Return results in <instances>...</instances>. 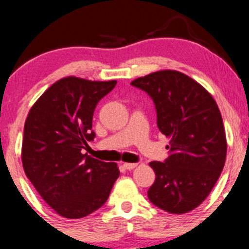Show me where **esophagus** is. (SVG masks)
<instances>
[{"mask_svg": "<svg viewBox=\"0 0 249 249\" xmlns=\"http://www.w3.org/2000/svg\"><path fill=\"white\" fill-rule=\"evenodd\" d=\"M123 166H124L126 170H132L134 167L137 166V164L136 162H124V164H123Z\"/></svg>", "mask_w": 249, "mask_h": 249, "instance_id": "esophagus-1", "label": "esophagus"}]
</instances>
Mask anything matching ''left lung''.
Masks as SVG:
<instances>
[{"mask_svg":"<svg viewBox=\"0 0 249 249\" xmlns=\"http://www.w3.org/2000/svg\"><path fill=\"white\" fill-rule=\"evenodd\" d=\"M153 100L157 124L170 137V155L152 161L155 182L148 190L153 205L182 214L201 203L225 164L227 139L217 104L210 92L177 71H159L131 82Z\"/></svg>","mask_w":249,"mask_h":249,"instance_id":"8db88e82","label":"left lung"}]
</instances>
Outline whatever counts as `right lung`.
Here are the masks:
<instances>
[{
  "instance_id": "obj_1",
  "label": "right lung",
  "mask_w": 249,
  "mask_h": 249,
  "mask_svg": "<svg viewBox=\"0 0 249 249\" xmlns=\"http://www.w3.org/2000/svg\"><path fill=\"white\" fill-rule=\"evenodd\" d=\"M115 84L62 78L37 100L25 122L24 171L42 199L65 218L99 210L119 177L117 164L82 153L96 136L91 130L96 105Z\"/></svg>"
}]
</instances>
